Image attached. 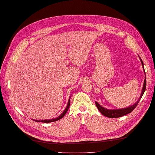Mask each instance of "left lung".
I'll return each instance as SVG.
<instances>
[{
    "instance_id": "left-lung-1",
    "label": "left lung",
    "mask_w": 155,
    "mask_h": 155,
    "mask_svg": "<svg viewBox=\"0 0 155 155\" xmlns=\"http://www.w3.org/2000/svg\"><path fill=\"white\" fill-rule=\"evenodd\" d=\"M140 59H141V58H140ZM141 63H142L143 67V69H144L143 63L141 59ZM145 89H146V78H145L144 83H143V89H142V92H141V96H140V98H139V100L137 101V102H136V104L128 107H126V108L120 109H108L103 107L99 104L97 101H95V103H96L97 108L99 110H100V112L103 114V115H104L105 117H107L108 118H110L121 117L122 116H124V115H126V114H129L132 111H133V110L136 107V106L137 105L139 101H140L141 98L142 97L143 95V94L145 92Z\"/></svg>"
}]
</instances>
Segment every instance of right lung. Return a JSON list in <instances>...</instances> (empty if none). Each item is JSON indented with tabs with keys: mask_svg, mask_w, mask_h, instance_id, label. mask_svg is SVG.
<instances>
[{
	"mask_svg": "<svg viewBox=\"0 0 155 155\" xmlns=\"http://www.w3.org/2000/svg\"><path fill=\"white\" fill-rule=\"evenodd\" d=\"M69 106H70V99L69 100V101L68 103H67V105L65 109L64 110V111H63L61 114H60L59 117H58L57 118H52V119H49V120H33L34 121H36V122H45V123H48V122H55V121H57L58 120H59V119L62 118L63 117L65 116V114L67 113V110H68L69 108Z\"/></svg>",
	"mask_w": 155,
	"mask_h": 155,
	"instance_id": "right-lung-1",
	"label": "right lung"
}]
</instances>
